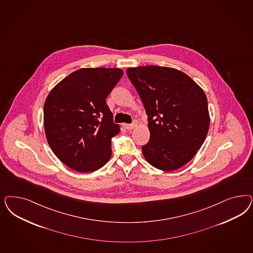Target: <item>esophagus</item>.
<instances>
[{"instance_id":"1","label":"esophagus","mask_w":253,"mask_h":253,"mask_svg":"<svg viewBox=\"0 0 253 253\" xmlns=\"http://www.w3.org/2000/svg\"><path fill=\"white\" fill-rule=\"evenodd\" d=\"M126 129H133V128H135L137 126H138V121L137 120H134V122H133V124H131V125H129V124H124L123 125Z\"/></svg>"}]
</instances>
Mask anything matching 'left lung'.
<instances>
[{
	"label": "left lung",
	"instance_id": "left-lung-1",
	"mask_svg": "<svg viewBox=\"0 0 253 253\" xmlns=\"http://www.w3.org/2000/svg\"><path fill=\"white\" fill-rule=\"evenodd\" d=\"M148 116L147 162L163 171L183 167L204 143L210 128L208 99L187 74L160 66L127 68Z\"/></svg>",
	"mask_w": 253,
	"mask_h": 253
}]
</instances>
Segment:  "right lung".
I'll list each match as a JSON object with an SVG mask.
<instances>
[{
    "mask_svg": "<svg viewBox=\"0 0 253 253\" xmlns=\"http://www.w3.org/2000/svg\"><path fill=\"white\" fill-rule=\"evenodd\" d=\"M119 68H82L57 84L45 98L43 126L49 146L75 171L89 173L112 156L120 132L106 98L123 76Z\"/></svg>",
    "mask_w": 253,
    "mask_h": 253,
    "instance_id": "obj_1",
    "label": "right lung"
}]
</instances>
